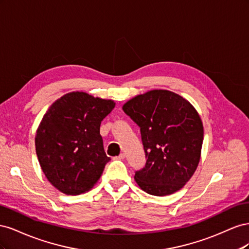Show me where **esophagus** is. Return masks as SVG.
Here are the masks:
<instances>
[{
  "mask_svg": "<svg viewBox=\"0 0 249 249\" xmlns=\"http://www.w3.org/2000/svg\"><path fill=\"white\" fill-rule=\"evenodd\" d=\"M125 158V155L123 153V154H120L118 157H116V159H118V160H124Z\"/></svg>",
  "mask_w": 249,
  "mask_h": 249,
  "instance_id": "1",
  "label": "esophagus"
}]
</instances>
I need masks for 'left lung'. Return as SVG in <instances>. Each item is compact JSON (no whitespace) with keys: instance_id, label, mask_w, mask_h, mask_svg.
I'll use <instances>...</instances> for the list:
<instances>
[{"instance_id":"1","label":"left lung","mask_w":249,"mask_h":249,"mask_svg":"<svg viewBox=\"0 0 249 249\" xmlns=\"http://www.w3.org/2000/svg\"><path fill=\"white\" fill-rule=\"evenodd\" d=\"M123 109L140 126L145 167L135 173L143 191L165 196L178 191L196 170L203 125L192 105L169 90L155 89L127 101Z\"/></svg>"}]
</instances>
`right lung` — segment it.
I'll return each instance as SVG.
<instances>
[{"mask_svg":"<svg viewBox=\"0 0 249 249\" xmlns=\"http://www.w3.org/2000/svg\"><path fill=\"white\" fill-rule=\"evenodd\" d=\"M114 107L112 100L72 91L43 115L36 131V155L44 176L60 192L85 193L100 179L110 161L100 126Z\"/></svg>","mask_w":249,"mask_h":249,"instance_id":"add662e5","label":"right lung"}]
</instances>
